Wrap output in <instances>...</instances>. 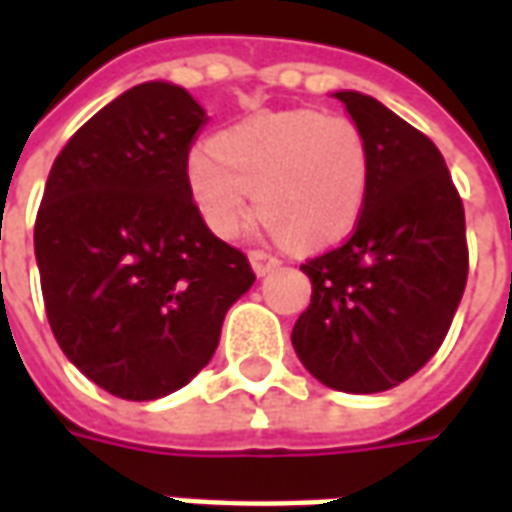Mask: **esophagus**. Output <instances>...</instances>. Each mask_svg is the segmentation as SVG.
I'll return each instance as SVG.
<instances>
[{"mask_svg":"<svg viewBox=\"0 0 512 512\" xmlns=\"http://www.w3.org/2000/svg\"><path fill=\"white\" fill-rule=\"evenodd\" d=\"M249 260H252V269H255L260 277L280 266V257H274L271 252H266V249H252V252H249Z\"/></svg>","mask_w":512,"mask_h":512,"instance_id":"esophagus-1","label":"esophagus"}]
</instances>
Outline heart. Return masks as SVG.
I'll use <instances>...</instances> for the list:
<instances>
[{"instance_id":"b5f03b06","label":"heart","mask_w":512,"mask_h":512,"mask_svg":"<svg viewBox=\"0 0 512 512\" xmlns=\"http://www.w3.org/2000/svg\"><path fill=\"white\" fill-rule=\"evenodd\" d=\"M187 193L218 238H235L252 212L260 227L300 249L342 241L358 224L373 148L344 114L285 109L255 114L187 156Z\"/></svg>"}]
</instances>
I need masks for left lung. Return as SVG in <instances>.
Returning <instances> with one entry per match:
<instances>
[{"mask_svg": "<svg viewBox=\"0 0 512 512\" xmlns=\"http://www.w3.org/2000/svg\"><path fill=\"white\" fill-rule=\"evenodd\" d=\"M373 148V182L350 238L305 260L311 305L291 342L339 392L403 384L446 339L468 280L465 210L423 131L361 92H336Z\"/></svg>", "mask_w": 512, "mask_h": 512, "instance_id": "8db88e82", "label": "left lung"}]
</instances>
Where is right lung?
I'll use <instances>...</instances> for the list:
<instances>
[{"instance_id": "obj_1", "label": "right lung", "mask_w": 512, "mask_h": 512, "mask_svg": "<svg viewBox=\"0 0 512 512\" xmlns=\"http://www.w3.org/2000/svg\"><path fill=\"white\" fill-rule=\"evenodd\" d=\"M207 114L182 86L142 83L111 100L55 156L36 215L47 319L66 358L125 401L190 384L229 305L255 283L187 193Z\"/></svg>"}]
</instances>
